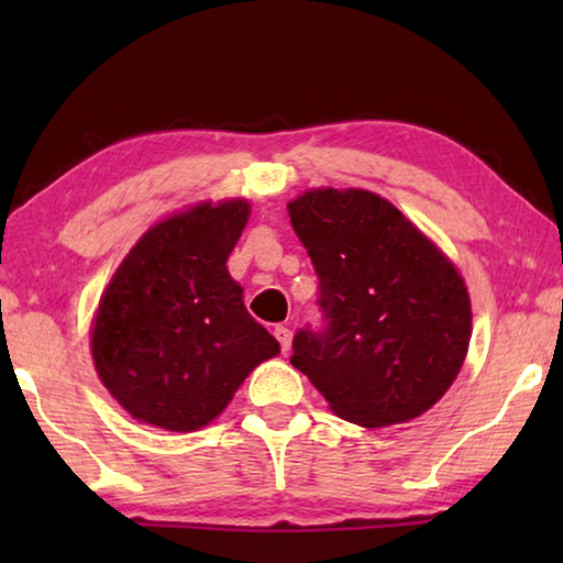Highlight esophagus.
I'll return each mask as SVG.
<instances>
[{"label":"esophagus","instance_id":"obj_1","mask_svg":"<svg viewBox=\"0 0 563 563\" xmlns=\"http://www.w3.org/2000/svg\"><path fill=\"white\" fill-rule=\"evenodd\" d=\"M274 335H276V341H279L282 351L287 353V351H289V345H291V330H289L287 325H279V328L274 330Z\"/></svg>","mask_w":563,"mask_h":563}]
</instances>
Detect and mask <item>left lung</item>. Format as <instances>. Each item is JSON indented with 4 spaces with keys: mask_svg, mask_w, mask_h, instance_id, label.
<instances>
[{
    "mask_svg": "<svg viewBox=\"0 0 563 563\" xmlns=\"http://www.w3.org/2000/svg\"><path fill=\"white\" fill-rule=\"evenodd\" d=\"M287 210L325 312V328L295 335L291 366L356 426L387 428L430 410L472 338L459 268L374 191L312 189Z\"/></svg>",
    "mask_w": 563,
    "mask_h": 563,
    "instance_id": "obj_1",
    "label": "left lung"
}]
</instances>
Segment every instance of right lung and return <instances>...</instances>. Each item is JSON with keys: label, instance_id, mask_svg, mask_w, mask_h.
<instances>
[{"label": "right lung", "instance_id": "add662e5", "mask_svg": "<svg viewBox=\"0 0 563 563\" xmlns=\"http://www.w3.org/2000/svg\"><path fill=\"white\" fill-rule=\"evenodd\" d=\"M251 205L202 202L143 233L107 284L91 358L110 395L148 426L191 433L225 410L279 343L228 272Z\"/></svg>", "mask_w": 563, "mask_h": 563}]
</instances>
